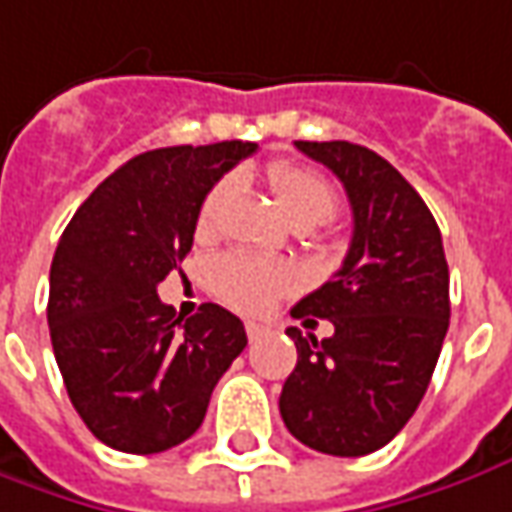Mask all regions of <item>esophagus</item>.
Masks as SVG:
<instances>
[{
    "label": "esophagus",
    "instance_id": "obj_1",
    "mask_svg": "<svg viewBox=\"0 0 512 512\" xmlns=\"http://www.w3.org/2000/svg\"><path fill=\"white\" fill-rule=\"evenodd\" d=\"M269 333V328L266 325H257V322H246V336L252 339V342H257L260 336H266Z\"/></svg>",
    "mask_w": 512,
    "mask_h": 512
}]
</instances>
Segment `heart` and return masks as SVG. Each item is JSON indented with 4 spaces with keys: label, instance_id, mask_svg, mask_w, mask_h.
Returning <instances> with one entry per match:
<instances>
[{
    "label": "heart",
    "instance_id": "heart-1",
    "mask_svg": "<svg viewBox=\"0 0 512 512\" xmlns=\"http://www.w3.org/2000/svg\"><path fill=\"white\" fill-rule=\"evenodd\" d=\"M269 184L277 198V207L294 227H316L328 221L336 212L339 193L319 170L294 165V162H274L269 168ZM238 187V176H221L212 184L198 207V235H210L227 201ZM212 288L221 300L241 308V311H266L277 297L297 288V274L285 263L263 260L246 252H229L212 263Z\"/></svg>",
    "mask_w": 512,
    "mask_h": 512
}]
</instances>
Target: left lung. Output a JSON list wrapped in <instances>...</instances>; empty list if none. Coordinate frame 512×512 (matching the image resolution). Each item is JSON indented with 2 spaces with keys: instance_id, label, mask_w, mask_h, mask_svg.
I'll return each mask as SVG.
<instances>
[{
  "instance_id": "left-lung-1",
  "label": "left lung",
  "mask_w": 512,
  "mask_h": 512,
  "mask_svg": "<svg viewBox=\"0 0 512 512\" xmlns=\"http://www.w3.org/2000/svg\"><path fill=\"white\" fill-rule=\"evenodd\" d=\"M344 184L353 241L333 280L302 297L291 316L333 322V336L285 333L297 367L280 415L300 443L333 457H364L409 423L446 339L448 263L434 215L398 170L344 139L294 142Z\"/></svg>"
}]
</instances>
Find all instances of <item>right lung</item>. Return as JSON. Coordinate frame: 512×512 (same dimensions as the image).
Returning a JSON list of instances; mask_svg holds the SVG:
<instances>
[{"label": "right lung", "mask_w": 512, "mask_h": 512, "mask_svg": "<svg viewBox=\"0 0 512 512\" xmlns=\"http://www.w3.org/2000/svg\"><path fill=\"white\" fill-rule=\"evenodd\" d=\"M255 142L134 156L72 215L50 269L47 322L75 412L100 443L159 454L193 437L218 378L246 347L243 322L204 302L190 319L156 285L193 246L198 207Z\"/></svg>", "instance_id": "obj_1"}]
</instances>
